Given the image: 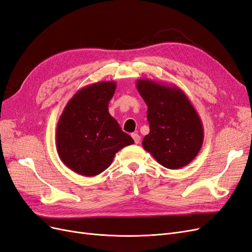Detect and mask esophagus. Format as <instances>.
Masks as SVG:
<instances>
[{
    "mask_svg": "<svg viewBox=\"0 0 252 252\" xmlns=\"http://www.w3.org/2000/svg\"><path fill=\"white\" fill-rule=\"evenodd\" d=\"M131 136H132V139H133V141H134V143H135V144H139V143H140V141H141V136H140L138 133H132V134H131Z\"/></svg>",
    "mask_w": 252,
    "mask_h": 252,
    "instance_id": "obj_1",
    "label": "esophagus"
}]
</instances>
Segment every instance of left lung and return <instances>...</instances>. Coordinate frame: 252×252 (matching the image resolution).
<instances>
[{
	"label": "left lung",
	"instance_id": "8db88e82",
	"mask_svg": "<svg viewBox=\"0 0 252 252\" xmlns=\"http://www.w3.org/2000/svg\"><path fill=\"white\" fill-rule=\"evenodd\" d=\"M147 105L150 131L143 147L168 169L188 165L199 154L203 141L202 121L189 98L175 85L141 79L135 83Z\"/></svg>",
	"mask_w": 252,
	"mask_h": 252
}]
</instances>
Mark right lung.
<instances>
[{"instance_id":"obj_1","label":"right lung","mask_w":252,"mask_h":252,"mask_svg":"<svg viewBox=\"0 0 252 252\" xmlns=\"http://www.w3.org/2000/svg\"><path fill=\"white\" fill-rule=\"evenodd\" d=\"M117 88L113 81L83 87L66 104L57 125L58 155L68 168L84 177L106 170L117 152L134 143L108 111Z\"/></svg>"}]
</instances>
